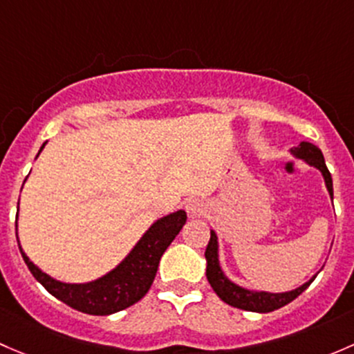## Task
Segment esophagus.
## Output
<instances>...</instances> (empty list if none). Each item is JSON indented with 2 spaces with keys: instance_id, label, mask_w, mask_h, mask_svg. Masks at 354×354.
<instances>
[{
  "instance_id": "34e87169",
  "label": "esophagus",
  "mask_w": 354,
  "mask_h": 354,
  "mask_svg": "<svg viewBox=\"0 0 354 354\" xmlns=\"http://www.w3.org/2000/svg\"><path fill=\"white\" fill-rule=\"evenodd\" d=\"M185 209H187L189 218H201L206 214V204L199 201V199H194V201H191L185 206Z\"/></svg>"
}]
</instances>
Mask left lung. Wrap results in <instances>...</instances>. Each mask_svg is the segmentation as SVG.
I'll use <instances>...</instances> for the list:
<instances>
[{
	"instance_id": "1",
	"label": "left lung",
	"mask_w": 354,
	"mask_h": 354,
	"mask_svg": "<svg viewBox=\"0 0 354 354\" xmlns=\"http://www.w3.org/2000/svg\"><path fill=\"white\" fill-rule=\"evenodd\" d=\"M295 156L305 160V162L310 163L312 167H317V169L322 172L324 178H326L327 191H329L330 198H333V177H330L329 169H327L326 162H324V155L315 145L307 143V141H301L298 147H295L291 150ZM204 257H206V278L209 281L211 288L214 290V293L225 301V304L232 305L235 308H242V310L249 312H272L278 310V308L285 307V305L293 301L295 298L300 297L310 283L315 279V276L308 283L301 285L300 288L293 291H288V293H266V291H249L245 288H240L233 285L230 279L223 274L220 268V262H218V242H216V233L211 232L209 242H207L206 252H204Z\"/></svg>"
}]
</instances>
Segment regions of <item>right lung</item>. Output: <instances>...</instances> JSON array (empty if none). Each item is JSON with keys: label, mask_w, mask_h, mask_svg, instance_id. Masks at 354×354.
<instances>
[{"label": "right lung", "mask_w": 354, "mask_h": 354, "mask_svg": "<svg viewBox=\"0 0 354 354\" xmlns=\"http://www.w3.org/2000/svg\"><path fill=\"white\" fill-rule=\"evenodd\" d=\"M185 220H187V214L182 209L169 216H163L162 220L151 225L150 230L141 236L129 256L124 259L114 271L86 285H66V283L56 281L42 272L25 256L21 247H18L34 278L53 297L83 313L111 315V313L131 307L148 293L156 276L160 257L182 230Z\"/></svg>", "instance_id": "right-lung-1"}]
</instances>
